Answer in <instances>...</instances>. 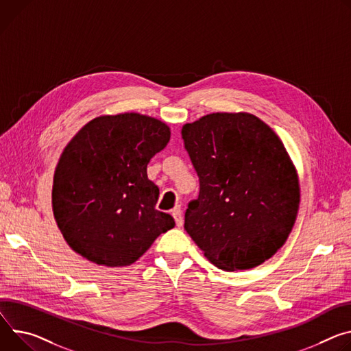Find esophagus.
I'll return each instance as SVG.
<instances>
[{
	"label": "esophagus",
	"instance_id": "esophagus-1",
	"mask_svg": "<svg viewBox=\"0 0 351 351\" xmlns=\"http://www.w3.org/2000/svg\"><path fill=\"white\" fill-rule=\"evenodd\" d=\"M172 215H173V218H175V222H176V227H182L183 226V217H182V210H180V207H175L173 210H172Z\"/></svg>",
	"mask_w": 351,
	"mask_h": 351
}]
</instances>
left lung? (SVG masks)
<instances>
[{
	"label": "left lung",
	"mask_w": 351,
	"mask_h": 351,
	"mask_svg": "<svg viewBox=\"0 0 351 351\" xmlns=\"http://www.w3.org/2000/svg\"><path fill=\"white\" fill-rule=\"evenodd\" d=\"M200 182L184 230L226 271L262 265L284 245L297 218L295 168L270 127L249 113H211L182 129Z\"/></svg>",
	"instance_id": "8db88e82"
}]
</instances>
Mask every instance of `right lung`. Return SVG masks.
<instances>
[{
  "label": "right lung",
  "instance_id": "right-lung-1",
  "mask_svg": "<svg viewBox=\"0 0 351 351\" xmlns=\"http://www.w3.org/2000/svg\"><path fill=\"white\" fill-rule=\"evenodd\" d=\"M169 138L165 123L123 113L90 120L67 144L54 172L53 211L82 258L129 266L175 227L169 214L155 210L159 189L147 176L151 158Z\"/></svg>",
  "mask_w": 351,
  "mask_h": 351
}]
</instances>
